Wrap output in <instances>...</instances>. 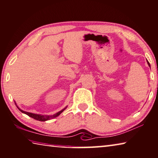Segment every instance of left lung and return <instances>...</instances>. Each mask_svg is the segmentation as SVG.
I'll use <instances>...</instances> for the list:
<instances>
[{
	"instance_id": "obj_1",
	"label": "left lung",
	"mask_w": 158,
	"mask_h": 158,
	"mask_svg": "<svg viewBox=\"0 0 158 158\" xmlns=\"http://www.w3.org/2000/svg\"><path fill=\"white\" fill-rule=\"evenodd\" d=\"M147 64H148V65H149V67H150L151 68V65H150V64H149V62L147 61Z\"/></svg>"
}]
</instances>
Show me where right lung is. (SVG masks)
Returning <instances> with one entry per match:
<instances>
[{
    "label": "right lung",
    "instance_id": "right-lung-1",
    "mask_svg": "<svg viewBox=\"0 0 158 158\" xmlns=\"http://www.w3.org/2000/svg\"><path fill=\"white\" fill-rule=\"evenodd\" d=\"M14 103H15V104H16V107L18 108L19 109V110L21 111V112H22L23 113H25V114H26L27 115H28V116H29V117H31V118H33V119H36V120H38V121H41V122H45V121H47V120H50V119H51L55 118V117H58V116L59 115V114H61L63 111H64V110H65V109H66V108H67V106H66V107H65V108H64V109H62L61 110H60L59 112H58V113H55V114H52V115H47V114H35V113H29V112L24 111V110H21V109H20V108H19L18 106L16 105V102H14Z\"/></svg>",
    "mask_w": 158,
    "mask_h": 158
}]
</instances>
